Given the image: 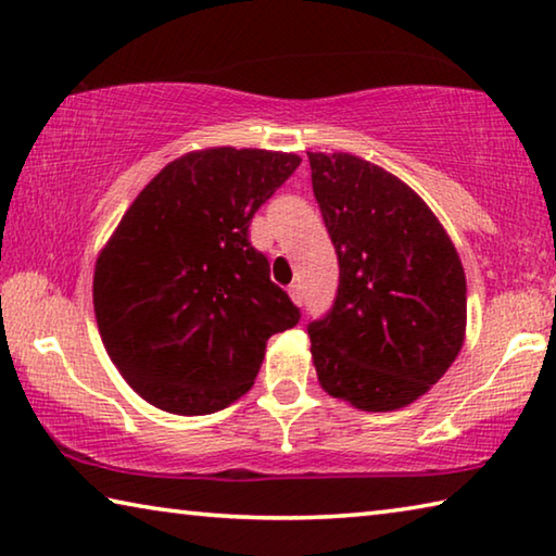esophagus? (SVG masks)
I'll use <instances>...</instances> for the list:
<instances>
[{"instance_id":"34e87169","label":"esophagus","mask_w":556,"mask_h":556,"mask_svg":"<svg viewBox=\"0 0 556 556\" xmlns=\"http://www.w3.org/2000/svg\"><path fill=\"white\" fill-rule=\"evenodd\" d=\"M289 296L294 299V304H304V291H301V285H291L289 287Z\"/></svg>"}]
</instances>
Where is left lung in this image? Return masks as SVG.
Returning a JSON list of instances; mask_svg holds the SVG:
<instances>
[{
	"label": "left lung",
	"instance_id": "1",
	"mask_svg": "<svg viewBox=\"0 0 556 556\" xmlns=\"http://www.w3.org/2000/svg\"><path fill=\"white\" fill-rule=\"evenodd\" d=\"M312 186L338 255L333 306L308 321L321 388L365 412L421 397L466 331V275L427 203L353 154H312Z\"/></svg>",
	"mask_w": 556,
	"mask_h": 556
}]
</instances>
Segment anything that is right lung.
<instances>
[{
    "instance_id": "right-lung-1",
    "label": "right lung",
    "mask_w": 556,
    "mask_h": 556,
    "mask_svg": "<svg viewBox=\"0 0 556 556\" xmlns=\"http://www.w3.org/2000/svg\"><path fill=\"white\" fill-rule=\"evenodd\" d=\"M299 164L265 149L186 154L119 220L92 304L108 355L149 404L184 417L228 407L255 382L267 338L299 324L248 232Z\"/></svg>"
}]
</instances>
